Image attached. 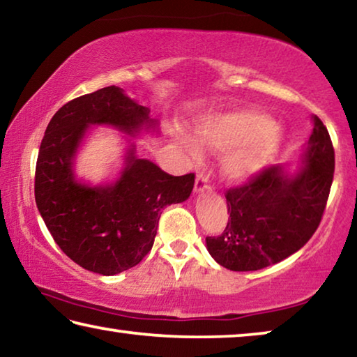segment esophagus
<instances>
[{
  "label": "esophagus",
  "mask_w": 357,
  "mask_h": 357,
  "mask_svg": "<svg viewBox=\"0 0 357 357\" xmlns=\"http://www.w3.org/2000/svg\"><path fill=\"white\" fill-rule=\"evenodd\" d=\"M211 189V181L209 176L204 173H198L195 179V192H203Z\"/></svg>",
  "instance_id": "esophagus-1"
}]
</instances>
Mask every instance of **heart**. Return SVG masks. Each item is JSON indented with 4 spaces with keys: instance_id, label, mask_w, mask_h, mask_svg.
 Segmentation results:
<instances>
[{
    "instance_id": "b5f03b06",
    "label": "heart",
    "mask_w": 357,
    "mask_h": 357,
    "mask_svg": "<svg viewBox=\"0 0 357 357\" xmlns=\"http://www.w3.org/2000/svg\"><path fill=\"white\" fill-rule=\"evenodd\" d=\"M198 140L217 151H229L223 162V174L231 181H244L268 164L280 143V132L268 116L253 112L214 114L197 129ZM184 146L198 154V144L185 138Z\"/></svg>"
}]
</instances>
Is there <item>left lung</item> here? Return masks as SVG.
Returning a JSON list of instances; mask_svg holds the SVG:
<instances>
[{"instance_id":"1","label":"left lung","mask_w":357,"mask_h":357,"mask_svg":"<svg viewBox=\"0 0 357 357\" xmlns=\"http://www.w3.org/2000/svg\"><path fill=\"white\" fill-rule=\"evenodd\" d=\"M304 168L289 176L280 165L264 167L225 193L228 222L206 247L229 271H258L304 247L317 231L334 179L335 155L329 132L313 116Z\"/></svg>"}]
</instances>
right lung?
Listing matches in <instances>:
<instances>
[{"label":"right lung","instance_id":"add662e5","mask_svg":"<svg viewBox=\"0 0 357 357\" xmlns=\"http://www.w3.org/2000/svg\"><path fill=\"white\" fill-rule=\"evenodd\" d=\"M146 107L116 86L68 102L42 138L34 176L36 204L48 231L82 268L114 275L134 268L153 249L162 209L190 197L195 174L172 176L129 151L116 183L89 187L74 178V157L89 126L108 124L134 135L153 128Z\"/></svg>","mask_w":357,"mask_h":357}]
</instances>
